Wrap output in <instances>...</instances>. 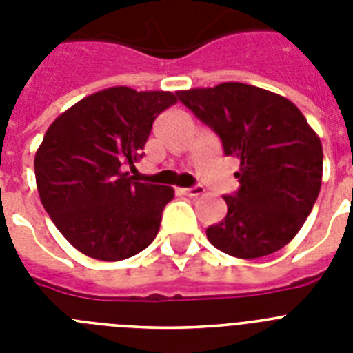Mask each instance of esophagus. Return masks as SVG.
I'll return each instance as SVG.
<instances>
[{"label": "esophagus", "mask_w": 353, "mask_h": 353, "mask_svg": "<svg viewBox=\"0 0 353 353\" xmlns=\"http://www.w3.org/2000/svg\"><path fill=\"white\" fill-rule=\"evenodd\" d=\"M182 192L185 196H191V198H196V196L203 194L205 187L203 185H192V187H187V189H182Z\"/></svg>", "instance_id": "34e87169"}]
</instances>
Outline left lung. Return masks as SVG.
Returning <instances> with one entry per match:
<instances>
[{
	"instance_id": "left-lung-1",
	"label": "left lung",
	"mask_w": 353,
	"mask_h": 353,
	"mask_svg": "<svg viewBox=\"0 0 353 353\" xmlns=\"http://www.w3.org/2000/svg\"><path fill=\"white\" fill-rule=\"evenodd\" d=\"M194 117L240 159L239 191L228 214L207 228L210 244L230 256L261 258L297 235L322 185V143L288 99L244 83L176 93Z\"/></svg>"
}]
</instances>
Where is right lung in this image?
Listing matches in <instances>:
<instances>
[{"label":"right lung","instance_id":"1","mask_svg":"<svg viewBox=\"0 0 353 353\" xmlns=\"http://www.w3.org/2000/svg\"><path fill=\"white\" fill-rule=\"evenodd\" d=\"M176 97L127 86L86 97L52 121L35 155L40 201L77 251L118 261L148 248L173 189L134 182L154 120Z\"/></svg>","mask_w":353,"mask_h":353}]
</instances>
